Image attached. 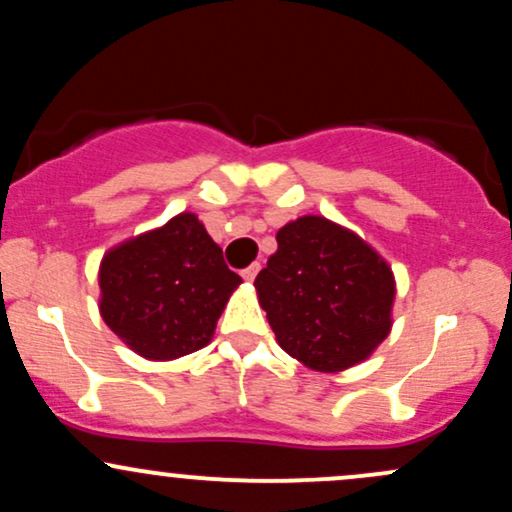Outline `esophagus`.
<instances>
[{"instance_id":"1","label":"esophagus","mask_w":512,"mask_h":512,"mask_svg":"<svg viewBox=\"0 0 512 512\" xmlns=\"http://www.w3.org/2000/svg\"><path fill=\"white\" fill-rule=\"evenodd\" d=\"M257 272H260V264H250L248 269H243V279L245 281H252L257 276Z\"/></svg>"}]
</instances>
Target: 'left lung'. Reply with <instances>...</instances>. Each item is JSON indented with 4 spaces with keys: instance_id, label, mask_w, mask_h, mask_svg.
<instances>
[{
    "instance_id": "left-lung-1",
    "label": "left lung",
    "mask_w": 512,
    "mask_h": 512,
    "mask_svg": "<svg viewBox=\"0 0 512 512\" xmlns=\"http://www.w3.org/2000/svg\"><path fill=\"white\" fill-rule=\"evenodd\" d=\"M276 243L255 289L281 349L320 373L373 354L390 334L395 301V276L383 257L322 216L286 223Z\"/></svg>"
}]
</instances>
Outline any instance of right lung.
Here are the masks:
<instances>
[{"instance_id":"add662e5","label":"right lung","mask_w":512,"mask_h":512,"mask_svg":"<svg viewBox=\"0 0 512 512\" xmlns=\"http://www.w3.org/2000/svg\"><path fill=\"white\" fill-rule=\"evenodd\" d=\"M101 315L129 349L170 361L211 342L243 279L195 214L117 245L101 262Z\"/></svg>"}]
</instances>
